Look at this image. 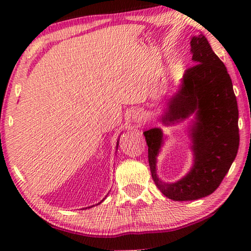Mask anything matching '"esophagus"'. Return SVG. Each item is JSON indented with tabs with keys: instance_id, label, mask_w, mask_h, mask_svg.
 Returning a JSON list of instances; mask_svg holds the SVG:
<instances>
[{
	"instance_id": "1",
	"label": "esophagus",
	"mask_w": 251,
	"mask_h": 251,
	"mask_svg": "<svg viewBox=\"0 0 251 251\" xmlns=\"http://www.w3.org/2000/svg\"><path fill=\"white\" fill-rule=\"evenodd\" d=\"M131 120H133L136 124H142L143 121L145 120V116H144V114L143 112H141V110H134Z\"/></svg>"
}]
</instances>
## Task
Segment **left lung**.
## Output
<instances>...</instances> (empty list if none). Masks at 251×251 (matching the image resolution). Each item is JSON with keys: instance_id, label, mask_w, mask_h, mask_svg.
Here are the masks:
<instances>
[{"instance_id": "1", "label": "left lung", "mask_w": 251, "mask_h": 251, "mask_svg": "<svg viewBox=\"0 0 251 251\" xmlns=\"http://www.w3.org/2000/svg\"><path fill=\"white\" fill-rule=\"evenodd\" d=\"M190 46L195 65L186 70L159 117L169 126L194 115L188 126L194 164L186 176L175 182L159 179L157 156L166 137L158 127L144 131L152 179L165 196L176 201H196L214 193L239 147L237 100L226 66L202 34L193 36Z\"/></svg>"}]
</instances>
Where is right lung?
<instances>
[{
    "mask_svg": "<svg viewBox=\"0 0 251 251\" xmlns=\"http://www.w3.org/2000/svg\"><path fill=\"white\" fill-rule=\"evenodd\" d=\"M117 147H118V141H117V145H116V148H117ZM104 199H105V198H104ZM104 199H103V201H104ZM101 201H100V202H101ZM100 202H99V203H97V205H100ZM92 207H93V206H92ZM88 208H90V207H88Z\"/></svg>",
    "mask_w": 251,
    "mask_h": 251,
    "instance_id": "obj_1",
    "label": "right lung"
}]
</instances>
